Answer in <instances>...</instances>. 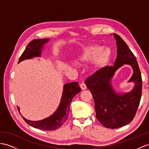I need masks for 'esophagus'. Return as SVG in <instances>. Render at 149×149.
Instances as JSON below:
<instances>
[{
  "label": "esophagus",
  "mask_w": 149,
  "mask_h": 149,
  "mask_svg": "<svg viewBox=\"0 0 149 149\" xmlns=\"http://www.w3.org/2000/svg\"><path fill=\"white\" fill-rule=\"evenodd\" d=\"M80 87H81V88L82 89V90H85L86 89L87 87H86V85L85 84L84 82H82L81 84H80Z\"/></svg>",
  "instance_id": "34e87169"
}]
</instances>
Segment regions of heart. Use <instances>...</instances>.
<instances>
[{
  "label": "heart",
  "instance_id": "b5f03b06",
  "mask_svg": "<svg viewBox=\"0 0 149 149\" xmlns=\"http://www.w3.org/2000/svg\"><path fill=\"white\" fill-rule=\"evenodd\" d=\"M99 46H91L86 48L82 54L80 55L78 61L79 63L87 62L92 60L96 55V58L94 60V64L96 65H100L103 63L108 55L107 49H102Z\"/></svg>",
  "mask_w": 149,
  "mask_h": 149
}]
</instances>
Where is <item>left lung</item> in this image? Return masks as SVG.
<instances>
[{
	"instance_id": "8db88e82",
	"label": "left lung",
	"mask_w": 149,
	"mask_h": 149,
	"mask_svg": "<svg viewBox=\"0 0 149 149\" xmlns=\"http://www.w3.org/2000/svg\"><path fill=\"white\" fill-rule=\"evenodd\" d=\"M117 57L113 66L101 68L87 77L85 84L94 101L96 118L108 128H118L128 124L135 117L142 96V79L138 62L127 43L117 34ZM124 64L132 67L134 74L129 81H135L132 91L119 95L114 92L110 81L114 72Z\"/></svg>"
}]
</instances>
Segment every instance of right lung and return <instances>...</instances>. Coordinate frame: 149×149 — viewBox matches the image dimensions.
<instances>
[{"mask_svg": "<svg viewBox=\"0 0 149 149\" xmlns=\"http://www.w3.org/2000/svg\"><path fill=\"white\" fill-rule=\"evenodd\" d=\"M49 40L36 39L31 41L26 47L25 50L20 56L18 63L26 59H29L35 56H40L41 48L45 43ZM81 87L79 86L77 82L66 84L63 86V91L58 108L51 116L41 121H31L26 119L22 116L24 120L31 127L43 130L52 131L55 130L62 127L68 118V113L70 110L71 101L76 94L81 91ZM19 111V108L17 107Z\"/></svg>", "mask_w": 149, "mask_h": 149, "instance_id": "add662e5", "label": "right lung"}]
</instances>
